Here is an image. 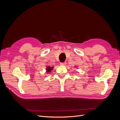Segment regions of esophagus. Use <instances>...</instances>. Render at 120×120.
<instances>
[{
    "label": "esophagus",
    "mask_w": 120,
    "mask_h": 120,
    "mask_svg": "<svg viewBox=\"0 0 120 120\" xmlns=\"http://www.w3.org/2000/svg\"><path fill=\"white\" fill-rule=\"evenodd\" d=\"M60 64L61 65V66H65V65L66 64V63L64 62V63H61Z\"/></svg>",
    "instance_id": "1"
}]
</instances>
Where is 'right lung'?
<instances>
[{
    "mask_svg": "<svg viewBox=\"0 0 120 120\" xmlns=\"http://www.w3.org/2000/svg\"><path fill=\"white\" fill-rule=\"evenodd\" d=\"M53 68H54L53 67H49V66H46V72H48V73H49V72H51V71L53 70Z\"/></svg>",
    "mask_w": 120,
    "mask_h": 120,
    "instance_id": "obj_1",
    "label": "right lung"
}]
</instances>
